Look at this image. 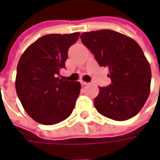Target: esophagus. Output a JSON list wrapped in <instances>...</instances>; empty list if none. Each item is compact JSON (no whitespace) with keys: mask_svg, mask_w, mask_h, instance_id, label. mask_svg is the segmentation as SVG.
Wrapping results in <instances>:
<instances>
[{"mask_svg":"<svg viewBox=\"0 0 160 160\" xmlns=\"http://www.w3.org/2000/svg\"><path fill=\"white\" fill-rule=\"evenodd\" d=\"M80 83H81V85H82L83 87H85V86H87V85H89V83H88V82H85V81H81Z\"/></svg>","mask_w":160,"mask_h":160,"instance_id":"obj_1","label":"esophagus"}]
</instances>
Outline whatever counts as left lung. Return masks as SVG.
<instances>
[{"instance_id": "1", "label": "left lung", "mask_w": 160, "mask_h": 160, "mask_svg": "<svg viewBox=\"0 0 160 160\" xmlns=\"http://www.w3.org/2000/svg\"><path fill=\"white\" fill-rule=\"evenodd\" d=\"M80 38L99 66L110 70L111 84L99 87L94 98L97 111L112 120L134 118L150 92L151 68L143 50L134 40L111 30L84 32Z\"/></svg>"}]
</instances>
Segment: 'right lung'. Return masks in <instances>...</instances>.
<instances>
[{"label":"right lung","mask_w":160,"mask_h":160,"mask_svg":"<svg viewBox=\"0 0 160 160\" xmlns=\"http://www.w3.org/2000/svg\"><path fill=\"white\" fill-rule=\"evenodd\" d=\"M80 33L41 37L23 53L17 67L15 87L25 111L44 125L65 120L73 111L80 83L59 79L68 50Z\"/></svg>","instance_id":"obj_1"}]
</instances>
